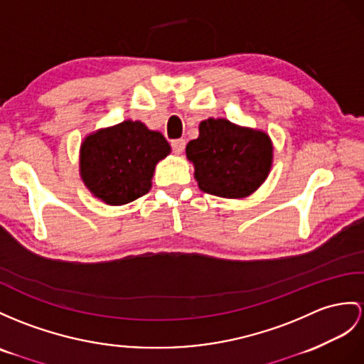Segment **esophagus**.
I'll list each match as a JSON object with an SVG mask.
<instances>
[{"label":"esophagus","mask_w":364,"mask_h":364,"mask_svg":"<svg viewBox=\"0 0 364 364\" xmlns=\"http://www.w3.org/2000/svg\"><path fill=\"white\" fill-rule=\"evenodd\" d=\"M185 145H187V141H185L183 139L171 140V148H173V151H174L176 154H182L183 149H185Z\"/></svg>","instance_id":"34e87169"}]
</instances>
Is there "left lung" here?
Segmentation results:
<instances>
[{"instance_id":"8db88e82","label":"left lung","mask_w":364,"mask_h":364,"mask_svg":"<svg viewBox=\"0 0 364 364\" xmlns=\"http://www.w3.org/2000/svg\"><path fill=\"white\" fill-rule=\"evenodd\" d=\"M272 141L265 132L236 127L224 119L199 125V137L187 145L194 177L203 193L245 198L265 181L272 165Z\"/></svg>"}]
</instances>
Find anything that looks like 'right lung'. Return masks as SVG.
I'll return each instance as SVG.
<instances>
[{"mask_svg":"<svg viewBox=\"0 0 364 364\" xmlns=\"http://www.w3.org/2000/svg\"><path fill=\"white\" fill-rule=\"evenodd\" d=\"M168 153L170 145L161 132L127 120L85 139L80 173L94 196L123 205L149 191L154 166Z\"/></svg>","mask_w":364,"mask_h":364,"instance_id":"1","label":"right lung"}]
</instances>
